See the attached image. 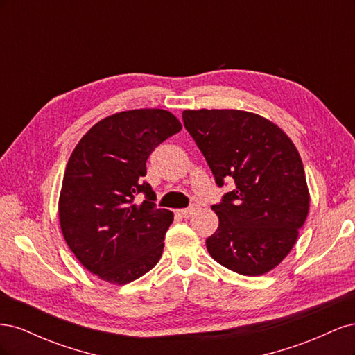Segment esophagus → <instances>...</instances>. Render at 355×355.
I'll return each mask as SVG.
<instances>
[{"label": "esophagus", "mask_w": 355, "mask_h": 355, "mask_svg": "<svg viewBox=\"0 0 355 355\" xmlns=\"http://www.w3.org/2000/svg\"><path fill=\"white\" fill-rule=\"evenodd\" d=\"M196 210H197V206H196V204H192V206H189L187 209L178 210V214H179V216H182V218H189L191 214H194Z\"/></svg>", "instance_id": "obj_1"}]
</instances>
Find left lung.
Masks as SVG:
<instances>
[{
    "label": "left lung",
    "instance_id": "left-lung-1",
    "mask_svg": "<svg viewBox=\"0 0 355 355\" xmlns=\"http://www.w3.org/2000/svg\"><path fill=\"white\" fill-rule=\"evenodd\" d=\"M184 125L219 188V227L206 240L214 261L241 275L271 271L292 250L308 216L302 159L287 135L263 116L237 110L184 111Z\"/></svg>",
    "mask_w": 355,
    "mask_h": 355
}]
</instances>
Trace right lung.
<instances>
[{
	"label": "right lung",
	"mask_w": 355,
	"mask_h": 355,
	"mask_svg": "<svg viewBox=\"0 0 355 355\" xmlns=\"http://www.w3.org/2000/svg\"><path fill=\"white\" fill-rule=\"evenodd\" d=\"M180 130L168 111H124L94 124L72 151L59 198L60 228L77 259L102 280L130 283L163 254L173 213L157 207L144 176L148 157ZM139 193L146 200L137 207Z\"/></svg>",
	"instance_id": "add662e5"
}]
</instances>
